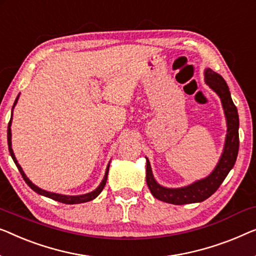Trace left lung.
Listing matches in <instances>:
<instances>
[{"mask_svg": "<svg viewBox=\"0 0 256 256\" xmlns=\"http://www.w3.org/2000/svg\"><path fill=\"white\" fill-rule=\"evenodd\" d=\"M206 83L220 96L228 122V135L225 140L223 154L220 159L216 168L208 178L196 181L190 186L176 190L162 187L156 182L151 172V166L146 159V184L148 187L156 198L162 202L172 203V204L181 206L187 203L202 202L210 198L223 182L228 172L236 164V156L239 151V116L238 110L231 98L228 86L223 77L220 74L212 72L211 69L206 70Z\"/></svg>", "mask_w": 256, "mask_h": 256, "instance_id": "left-lung-1", "label": "left lung"}]
</instances>
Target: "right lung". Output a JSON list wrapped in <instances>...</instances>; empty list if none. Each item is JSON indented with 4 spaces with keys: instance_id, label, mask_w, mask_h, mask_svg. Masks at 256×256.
I'll return each mask as SVG.
<instances>
[{
    "instance_id": "obj_1",
    "label": "right lung",
    "mask_w": 256,
    "mask_h": 256,
    "mask_svg": "<svg viewBox=\"0 0 256 256\" xmlns=\"http://www.w3.org/2000/svg\"><path fill=\"white\" fill-rule=\"evenodd\" d=\"M17 100H18V97L16 98V100H14V106L16 105ZM11 120H12V116H11V119H10V121H9V124H8V146H9V152H10V156H11V157H12V159H14V164H16V166H17L18 171L20 172V174H22V176H23L24 181L28 184V187L31 188V190H34L36 192H38V194H40V195H44V196H46V198H52V200H55V201H58V202L66 203V204H77V203L88 202V201H91V200L96 198L99 194H100L102 190H104V187H105V184H106L107 174H108L110 165L107 166V170H106L105 176H104V179H102V184H99V187H98L97 190H96L91 192H88V194H84V195H80V196H66V195L55 194V192H46V190H42V188L36 187V184H33L31 182V181H30V180L28 179L26 176H25V173L23 172V170H22V168L20 166V164H18V162H17V159H16V157H14L12 149H11V128H10V126H11Z\"/></svg>"
}]
</instances>
